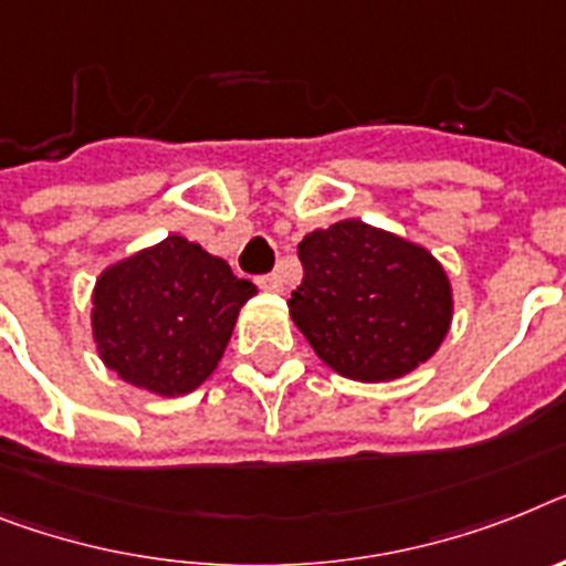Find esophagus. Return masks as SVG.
<instances>
[{
    "label": "esophagus",
    "instance_id": "esophagus-1",
    "mask_svg": "<svg viewBox=\"0 0 566 566\" xmlns=\"http://www.w3.org/2000/svg\"><path fill=\"white\" fill-rule=\"evenodd\" d=\"M259 287H261V291H270V293H282L284 291L282 275H279V273L259 275Z\"/></svg>",
    "mask_w": 566,
    "mask_h": 566
}]
</instances>
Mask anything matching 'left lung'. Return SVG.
<instances>
[{
    "instance_id": "1",
    "label": "left lung",
    "mask_w": 566,
    "mask_h": 566,
    "mask_svg": "<svg viewBox=\"0 0 566 566\" xmlns=\"http://www.w3.org/2000/svg\"><path fill=\"white\" fill-rule=\"evenodd\" d=\"M291 316L322 363L356 382H388L437 354L452 284L426 247L359 218L307 232Z\"/></svg>"
}]
</instances>
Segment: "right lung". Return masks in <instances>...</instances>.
Returning <instances> with one entry per match:
<instances>
[{
	"instance_id": "right-lung-1",
	"label": "right lung",
	"mask_w": 566,
	"mask_h": 566,
	"mask_svg": "<svg viewBox=\"0 0 566 566\" xmlns=\"http://www.w3.org/2000/svg\"><path fill=\"white\" fill-rule=\"evenodd\" d=\"M255 284L184 235H169L99 273L92 334L108 371L160 397L201 386L224 356Z\"/></svg>"
}]
</instances>
